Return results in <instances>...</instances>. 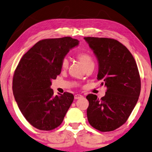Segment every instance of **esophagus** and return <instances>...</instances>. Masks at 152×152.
<instances>
[{"label": "esophagus", "instance_id": "1", "mask_svg": "<svg viewBox=\"0 0 152 152\" xmlns=\"http://www.w3.org/2000/svg\"><path fill=\"white\" fill-rule=\"evenodd\" d=\"M74 98L75 99H80L81 98H83V96L81 95V94H75L74 96Z\"/></svg>", "mask_w": 152, "mask_h": 152}]
</instances>
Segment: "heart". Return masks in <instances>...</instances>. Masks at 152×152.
Masks as SVG:
<instances>
[{
	"instance_id": "b5f03b06",
	"label": "heart",
	"mask_w": 152,
	"mask_h": 152,
	"mask_svg": "<svg viewBox=\"0 0 152 152\" xmlns=\"http://www.w3.org/2000/svg\"><path fill=\"white\" fill-rule=\"evenodd\" d=\"M77 58L80 61L82 65L83 66L84 68L87 69L88 67L93 66L94 67V61L93 57L88 53L86 52H81L77 54ZM69 65V62L67 61V59L64 58L62 60L61 67L62 70H65L67 69Z\"/></svg>"
}]
</instances>
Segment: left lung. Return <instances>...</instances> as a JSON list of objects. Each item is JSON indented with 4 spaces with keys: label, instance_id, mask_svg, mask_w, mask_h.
I'll use <instances>...</instances> for the list:
<instances>
[{
    "label": "left lung",
    "instance_id": "obj_1",
    "mask_svg": "<svg viewBox=\"0 0 152 152\" xmlns=\"http://www.w3.org/2000/svg\"><path fill=\"white\" fill-rule=\"evenodd\" d=\"M98 58V79L106 87L101 99L88 94L89 123L102 132L115 130L126 123L137 102L141 79L137 65L126 47L114 39L86 37Z\"/></svg>",
    "mask_w": 152,
    "mask_h": 152
}]
</instances>
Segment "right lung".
Masks as SVG:
<instances>
[{
    "instance_id": "right-lung-1",
    "label": "right lung",
    "mask_w": 152,
    "mask_h": 152,
    "mask_svg": "<svg viewBox=\"0 0 152 152\" xmlns=\"http://www.w3.org/2000/svg\"><path fill=\"white\" fill-rule=\"evenodd\" d=\"M78 44L71 37L44 39L20 60L13 75V92L21 113L35 128L51 131L63 123L74 96L69 92L54 96L51 80L61 73L62 60Z\"/></svg>"
}]
</instances>
